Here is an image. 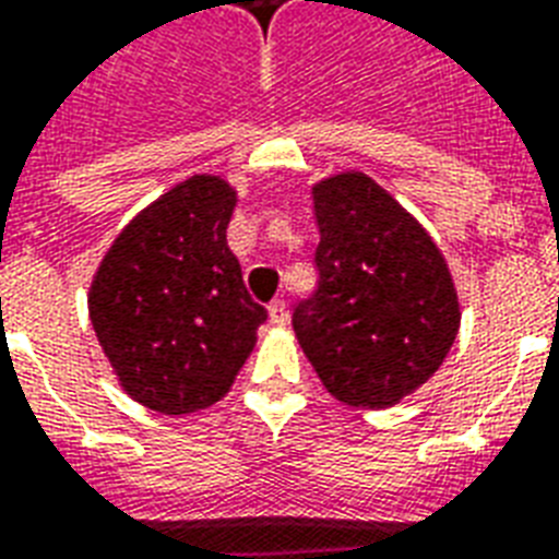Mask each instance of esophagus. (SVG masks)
Instances as JSON below:
<instances>
[{"label": "esophagus", "mask_w": 559, "mask_h": 559, "mask_svg": "<svg viewBox=\"0 0 559 559\" xmlns=\"http://www.w3.org/2000/svg\"><path fill=\"white\" fill-rule=\"evenodd\" d=\"M270 322L272 325H284L287 322V305H284V298H272L270 301Z\"/></svg>", "instance_id": "esophagus-1"}]
</instances>
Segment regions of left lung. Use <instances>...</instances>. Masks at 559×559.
Masks as SVG:
<instances>
[{
  "mask_svg": "<svg viewBox=\"0 0 559 559\" xmlns=\"http://www.w3.org/2000/svg\"><path fill=\"white\" fill-rule=\"evenodd\" d=\"M317 289L293 310L298 346L336 402L383 411L442 366L460 328L449 263L364 173L313 187Z\"/></svg>",
  "mask_w": 559,
  "mask_h": 559,
  "instance_id": "left-lung-1",
  "label": "left lung"
}]
</instances>
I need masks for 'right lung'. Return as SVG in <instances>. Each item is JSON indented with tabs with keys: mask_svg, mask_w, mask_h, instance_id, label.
Instances as JSON below:
<instances>
[{
	"mask_svg": "<svg viewBox=\"0 0 559 559\" xmlns=\"http://www.w3.org/2000/svg\"><path fill=\"white\" fill-rule=\"evenodd\" d=\"M234 204L225 178H187L119 231L93 275V331L119 386L148 411L219 402L266 322L225 240Z\"/></svg>",
	"mask_w": 559,
	"mask_h": 559,
	"instance_id": "obj_1",
	"label": "right lung"
}]
</instances>
